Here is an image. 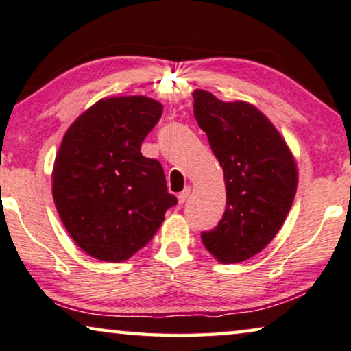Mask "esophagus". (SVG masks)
Segmentation results:
<instances>
[{"mask_svg": "<svg viewBox=\"0 0 351 351\" xmlns=\"http://www.w3.org/2000/svg\"><path fill=\"white\" fill-rule=\"evenodd\" d=\"M189 193H191V187H184V191L178 193V202H180V205H182V203L186 202V198L189 197Z\"/></svg>", "mask_w": 351, "mask_h": 351, "instance_id": "1", "label": "esophagus"}]
</instances>
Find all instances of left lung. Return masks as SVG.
Instances as JSON below:
<instances>
[{"label":"left lung","instance_id":"1","mask_svg":"<svg viewBox=\"0 0 351 351\" xmlns=\"http://www.w3.org/2000/svg\"><path fill=\"white\" fill-rule=\"evenodd\" d=\"M193 114L223 170L226 213L202 241L221 263H238L261 252L285 222L298 187L289 145L252 104L223 102L195 90Z\"/></svg>","mask_w":351,"mask_h":351}]
</instances>
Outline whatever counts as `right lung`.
I'll list each match as a JSON object with an SVG mask.
<instances>
[{
    "label": "right lung",
    "instance_id": "right-lung-1",
    "mask_svg": "<svg viewBox=\"0 0 351 351\" xmlns=\"http://www.w3.org/2000/svg\"><path fill=\"white\" fill-rule=\"evenodd\" d=\"M145 96L106 97L66 130L51 171L62 226L83 252L102 261L128 260L151 241L175 206L160 162L140 153L162 117Z\"/></svg>",
    "mask_w": 351,
    "mask_h": 351
}]
</instances>
